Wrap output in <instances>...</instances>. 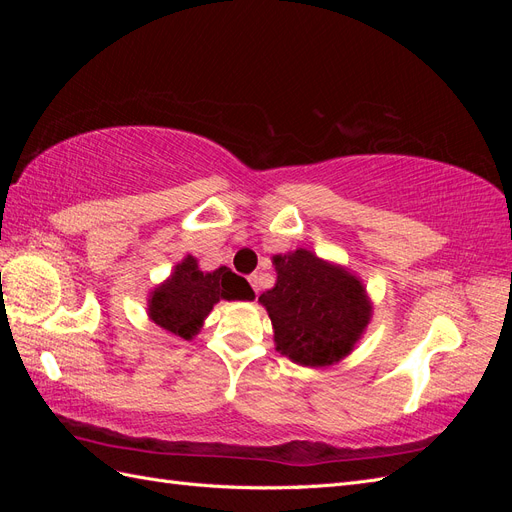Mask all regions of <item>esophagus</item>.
Instances as JSON below:
<instances>
[{
  "label": "esophagus",
  "instance_id": "obj_1",
  "mask_svg": "<svg viewBox=\"0 0 512 512\" xmlns=\"http://www.w3.org/2000/svg\"><path fill=\"white\" fill-rule=\"evenodd\" d=\"M247 280H250L254 292L258 294V292H260V277H258V275H250V277H247Z\"/></svg>",
  "mask_w": 512,
  "mask_h": 512
}]
</instances>
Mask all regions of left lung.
Instances as JSON below:
<instances>
[{"instance_id":"8db88e82","label":"left lung","mask_w":512,"mask_h":512,"mask_svg":"<svg viewBox=\"0 0 512 512\" xmlns=\"http://www.w3.org/2000/svg\"><path fill=\"white\" fill-rule=\"evenodd\" d=\"M273 262L277 282L260 294V303L273 322L277 350L305 367L344 359L371 314L361 282L307 250Z\"/></svg>"}]
</instances>
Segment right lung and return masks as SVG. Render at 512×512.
Returning a JSON list of instances; mask_svg holds the SVG:
<instances>
[{"label":"right lung","mask_w":512,"mask_h":512,"mask_svg":"<svg viewBox=\"0 0 512 512\" xmlns=\"http://www.w3.org/2000/svg\"><path fill=\"white\" fill-rule=\"evenodd\" d=\"M220 299L252 301L254 290L245 277L226 267L211 273L198 271L196 260L188 256L177 265L170 280L153 292L149 316L158 327L183 339H192Z\"/></svg>","instance_id":"obj_1"}]
</instances>
